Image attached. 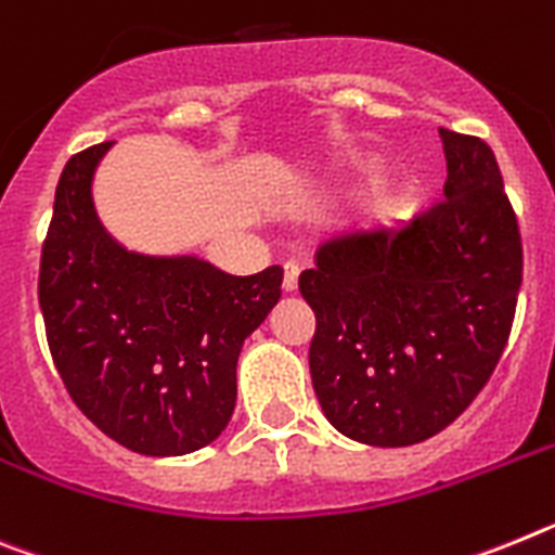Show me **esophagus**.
Segmentation results:
<instances>
[{"mask_svg":"<svg viewBox=\"0 0 555 555\" xmlns=\"http://www.w3.org/2000/svg\"><path fill=\"white\" fill-rule=\"evenodd\" d=\"M298 273H301V268H298L296 262H284V279H282V287L287 293L298 291Z\"/></svg>","mask_w":555,"mask_h":555,"instance_id":"34e87169","label":"esophagus"}]
</instances>
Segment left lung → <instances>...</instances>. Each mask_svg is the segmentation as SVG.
<instances>
[{
	"label": "left lung",
	"mask_w": 555,
	"mask_h": 555,
	"mask_svg": "<svg viewBox=\"0 0 555 555\" xmlns=\"http://www.w3.org/2000/svg\"><path fill=\"white\" fill-rule=\"evenodd\" d=\"M444 201L393 229L318 245L298 291L315 312L310 374L326 418L374 447H408L475 402L508 344L522 237L498 158L438 128Z\"/></svg>",
	"instance_id": "1"
}]
</instances>
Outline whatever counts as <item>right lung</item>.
I'll return each instance as SVG.
<instances>
[{
  "label": "right lung",
  "mask_w": 555,
  "mask_h": 555,
  "mask_svg": "<svg viewBox=\"0 0 555 555\" xmlns=\"http://www.w3.org/2000/svg\"><path fill=\"white\" fill-rule=\"evenodd\" d=\"M111 142L66 162L41 248L38 305L72 402L139 455H184L223 433L243 340L282 296V268L229 276L195 257L151 259L108 237L91 176Z\"/></svg>",
  "instance_id": "right-lung-1"
}]
</instances>
